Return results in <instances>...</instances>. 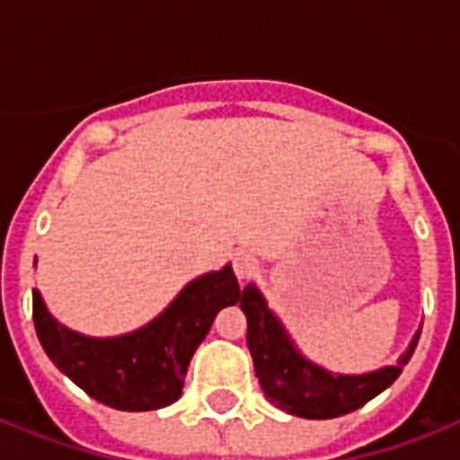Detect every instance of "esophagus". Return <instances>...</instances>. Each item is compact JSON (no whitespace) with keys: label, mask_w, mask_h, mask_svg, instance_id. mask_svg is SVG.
Masks as SVG:
<instances>
[{"label":"esophagus","mask_w":460,"mask_h":460,"mask_svg":"<svg viewBox=\"0 0 460 460\" xmlns=\"http://www.w3.org/2000/svg\"><path fill=\"white\" fill-rule=\"evenodd\" d=\"M234 272H236L238 279H251L258 272V258L251 252H238L234 258Z\"/></svg>","instance_id":"34e87169"}]
</instances>
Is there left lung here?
I'll return each instance as SVG.
<instances>
[{"mask_svg": "<svg viewBox=\"0 0 460 460\" xmlns=\"http://www.w3.org/2000/svg\"><path fill=\"white\" fill-rule=\"evenodd\" d=\"M241 310L248 320V349L267 401L307 420H329L365 406L396 382L420 339L418 329L396 365H386L363 375H339L307 360L296 349L284 324L267 307L265 296L260 294L255 284L243 288Z\"/></svg>", "mask_w": 460, "mask_h": 460, "instance_id": "left-lung-1", "label": "left lung"}]
</instances>
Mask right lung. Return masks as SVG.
I'll return each mask as SVG.
<instances>
[{
	"label": "right lung",
	"mask_w": 460,
	"mask_h": 460,
	"mask_svg": "<svg viewBox=\"0 0 460 460\" xmlns=\"http://www.w3.org/2000/svg\"><path fill=\"white\" fill-rule=\"evenodd\" d=\"M241 301L231 265L193 279L164 313L131 334L93 339L54 320L32 291V320L42 349L83 392L117 411H155L181 396L195 349L217 313Z\"/></svg>",
	"instance_id": "right-lung-1"
}]
</instances>
